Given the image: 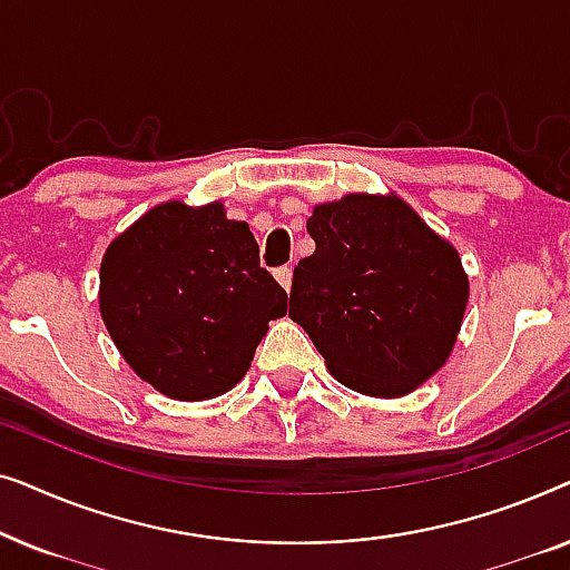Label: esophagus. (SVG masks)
Instances as JSON below:
<instances>
[{"mask_svg":"<svg viewBox=\"0 0 570 570\" xmlns=\"http://www.w3.org/2000/svg\"><path fill=\"white\" fill-rule=\"evenodd\" d=\"M275 279L279 285L285 287V291H291V285H293V269L291 267H277L275 269Z\"/></svg>","mask_w":570,"mask_h":570,"instance_id":"esophagus-1","label":"esophagus"}]
</instances>
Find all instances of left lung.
Wrapping results in <instances>:
<instances>
[{"instance_id": "1", "label": "left lung", "mask_w": 570, "mask_h": 570, "mask_svg": "<svg viewBox=\"0 0 570 570\" xmlns=\"http://www.w3.org/2000/svg\"><path fill=\"white\" fill-rule=\"evenodd\" d=\"M314 254L293 269L291 316L353 392L396 400L443 368L470 277L459 252L394 191L322 202Z\"/></svg>"}]
</instances>
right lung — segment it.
Wrapping results in <instances>:
<instances>
[{
    "label": "right lung",
    "instance_id": "obj_1",
    "mask_svg": "<svg viewBox=\"0 0 570 570\" xmlns=\"http://www.w3.org/2000/svg\"><path fill=\"white\" fill-rule=\"evenodd\" d=\"M98 303L139 379L170 400L202 402L246 376L269 322L285 316L287 293L223 202L168 199L108 244Z\"/></svg>",
    "mask_w": 570,
    "mask_h": 570
}]
</instances>
